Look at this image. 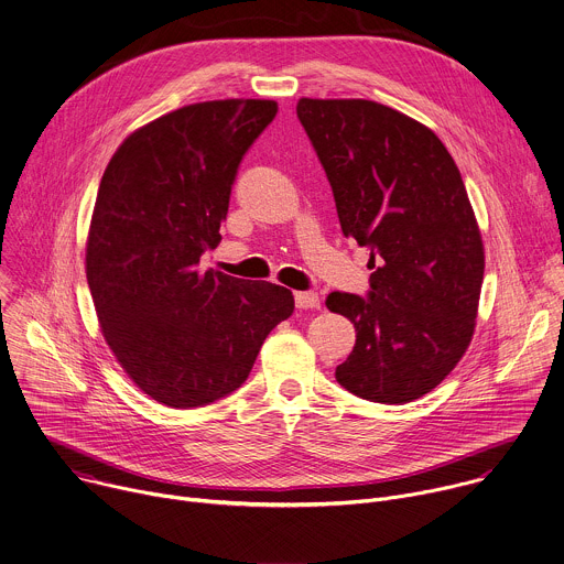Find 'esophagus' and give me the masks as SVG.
I'll return each mask as SVG.
<instances>
[{
    "label": "esophagus",
    "mask_w": 564,
    "mask_h": 564,
    "mask_svg": "<svg viewBox=\"0 0 564 564\" xmlns=\"http://www.w3.org/2000/svg\"><path fill=\"white\" fill-rule=\"evenodd\" d=\"M294 303H296V307H301V310H316V307L321 305L316 292H296V294H294Z\"/></svg>",
    "instance_id": "obj_1"
}]
</instances>
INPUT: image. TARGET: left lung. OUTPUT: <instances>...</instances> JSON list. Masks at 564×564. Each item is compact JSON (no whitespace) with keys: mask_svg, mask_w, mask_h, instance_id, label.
<instances>
[{"mask_svg":"<svg viewBox=\"0 0 564 564\" xmlns=\"http://www.w3.org/2000/svg\"><path fill=\"white\" fill-rule=\"evenodd\" d=\"M332 185L340 230L369 250L367 299L332 292L356 327L336 381L371 403H412L467 351L485 248L463 176L421 121L369 99L296 104Z\"/></svg>","mask_w":564,"mask_h":564,"instance_id":"1","label":"left lung"}]
</instances>
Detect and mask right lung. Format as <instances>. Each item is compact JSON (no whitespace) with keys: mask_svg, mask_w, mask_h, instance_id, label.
Here are the masks:
<instances>
[{"mask_svg":"<svg viewBox=\"0 0 564 564\" xmlns=\"http://www.w3.org/2000/svg\"><path fill=\"white\" fill-rule=\"evenodd\" d=\"M270 99L172 110L123 139L99 183L86 279L101 334L130 381L174 410L241 388L290 290L202 272L221 241L237 167L276 117Z\"/></svg>","mask_w":564,"mask_h":564,"instance_id":"obj_1","label":"right lung"}]
</instances>
